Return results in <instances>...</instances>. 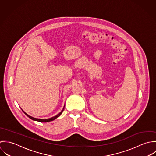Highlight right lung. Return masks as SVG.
<instances>
[{"mask_svg": "<svg viewBox=\"0 0 156 156\" xmlns=\"http://www.w3.org/2000/svg\"><path fill=\"white\" fill-rule=\"evenodd\" d=\"M64 107L63 108V109L62 110V111L59 113V114H58L57 115H56L55 116H54V117H52V118H49V119H37V118H33V117H32L31 116H30V115H28V114H27L25 112H24V113L28 116V117H29L30 119H31L32 120H34V121H38V122H50V121H54V119H57L58 117H59L61 115H62V112H63V110H64Z\"/></svg>", "mask_w": 156, "mask_h": 156, "instance_id": "add662e5", "label": "right lung"}]
</instances>
